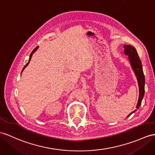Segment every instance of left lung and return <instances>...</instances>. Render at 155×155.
I'll list each match as a JSON object with an SVG mask.
<instances>
[{
  "mask_svg": "<svg viewBox=\"0 0 155 155\" xmlns=\"http://www.w3.org/2000/svg\"><path fill=\"white\" fill-rule=\"evenodd\" d=\"M124 53L128 55V58L131 64V66L133 68L134 72L136 75L138 85H139V99L137 102V104L136 108H139L141 104V101L144 96L145 93V76L144 74H143V68H142V64L141 60L139 57V55L137 52L136 49L134 47L131 46V45H124ZM136 110L132 112L131 114L127 116L129 117L132 113L135 112Z\"/></svg>",
  "mask_w": 155,
  "mask_h": 155,
  "instance_id": "left-lung-1",
  "label": "left lung"
}]
</instances>
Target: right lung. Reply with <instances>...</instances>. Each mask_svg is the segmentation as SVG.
<instances>
[{
	"instance_id": "add662e5",
	"label": "right lung",
	"mask_w": 155,
	"mask_h": 155,
	"mask_svg": "<svg viewBox=\"0 0 155 155\" xmlns=\"http://www.w3.org/2000/svg\"><path fill=\"white\" fill-rule=\"evenodd\" d=\"M37 48H38V47H37L36 48H34L33 49V51L31 52V54H30V56H29V62L27 63V64H25V66L24 67V68H23V70H22V71H21V72H22V71H23V70H24V68H25L26 67V66H27L28 64H29V61H30V60H31V56H32V55H33V54L34 53V52H35V51L37 50Z\"/></svg>"
}]
</instances>
